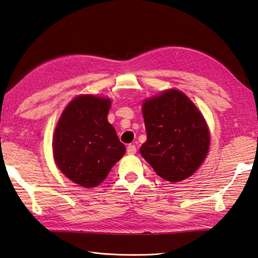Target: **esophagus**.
<instances>
[{
  "label": "esophagus",
  "mask_w": 258,
  "mask_h": 258,
  "mask_svg": "<svg viewBox=\"0 0 258 258\" xmlns=\"http://www.w3.org/2000/svg\"><path fill=\"white\" fill-rule=\"evenodd\" d=\"M126 152L128 154H135L137 153V147L134 144H130L127 145V149H126Z\"/></svg>",
  "instance_id": "1"
}]
</instances>
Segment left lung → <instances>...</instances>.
I'll return each instance as SVG.
<instances>
[{"mask_svg":"<svg viewBox=\"0 0 258 258\" xmlns=\"http://www.w3.org/2000/svg\"><path fill=\"white\" fill-rule=\"evenodd\" d=\"M142 110L147 142L141 156L168 181L193 175L210 147L208 126L196 106L182 92L168 90L145 100Z\"/></svg>","mask_w":258,"mask_h":258,"instance_id":"obj_1","label":"left lung"}]
</instances>
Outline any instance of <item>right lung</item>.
I'll return each mask as SVG.
<instances>
[{
    "instance_id": "add662e5",
    "label": "right lung",
    "mask_w": 258,
    "mask_h": 258,
    "mask_svg": "<svg viewBox=\"0 0 258 258\" xmlns=\"http://www.w3.org/2000/svg\"><path fill=\"white\" fill-rule=\"evenodd\" d=\"M109 108V99L77 97L64 109L55 128L56 165L80 186L99 185L125 153V145L107 120Z\"/></svg>"
}]
</instances>
